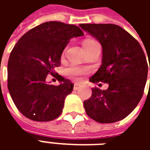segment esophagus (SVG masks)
<instances>
[{
    "label": "esophagus",
    "instance_id": "esophagus-1",
    "mask_svg": "<svg viewBox=\"0 0 150 150\" xmlns=\"http://www.w3.org/2000/svg\"><path fill=\"white\" fill-rule=\"evenodd\" d=\"M80 86H81V85H80V83H75L74 84V86H73V89H74V90H78V89H79V88H80Z\"/></svg>",
    "mask_w": 150,
    "mask_h": 150
}]
</instances>
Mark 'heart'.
Wrapping results in <instances>:
<instances>
[{
	"mask_svg": "<svg viewBox=\"0 0 150 150\" xmlns=\"http://www.w3.org/2000/svg\"><path fill=\"white\" fill-rule=\"evenodd\" d=\"M94 43H97V42H95L93 39H86V40H84L82 45H83V47L89 46V45H91ZM84 72H85V70L83 69H81V68L77 66H71L69 69H67L66 70V73L72 77H77L81 74L84 73Z\"/></svg>",
	"mask_w": 150,
	"mask_h": 150,
	"instance_id": "heart-1",
	"label": "heart"
}]
</instances>
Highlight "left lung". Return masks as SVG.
<instances>
[{
	"mask_svg": "<svg viewBox=\"0 0 150 150\" xmlns=\"http://www.w3.org/2000/svg\"><path fill=\"white\" fill-rule=\"evenodd\" d=\"M79 26L97 39L103 47L102 64L90 81L109 85L107 90L92 89L91 97L84 101L86 112L101 124L121 120L134 110L144 93L149 69L144 51L140 43L120 26Z\"/></svg>",
	"mask_w": 150,
	"mask_h": 150,
	"instance_id": "obj_1",
	"label": "left lung"
}]
</instances>
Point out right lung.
Segmentation results:
<instances>
[{
  "mask_svg": "<svg viewBox=\"0 0 150 150\" xmlns=\"http://www.w3.org/2000/svg\"><path fill=\"white\" fill-rule=\"evenodd\" d=\"M75 25L47 22L20 38L8 62V89L18 111L30 120L51 121L59 117L73 84L57 75L58 86L47 82L48 73L60 65V57L72 38L83 36Z\"/></svg>",
  "mask_w": 150,
  "mask_h": 150,
  "instance_id": "right-lung-1",
  "label": "right lung"
}]
</instances>
